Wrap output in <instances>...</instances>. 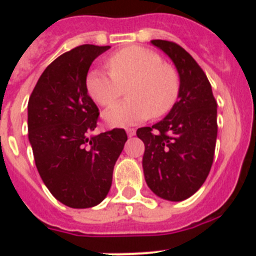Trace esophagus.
I'll return each instance as SVG.
<instances>
[{"instance_id":"esophagus-1","label":"esophagus","mask_w":256,"mask_h":256,"mask_svg":"<svg viewBox=\"0 0 256 256\" xmlns=\"http://www.w3.org/2000/svg\"><path fill=\"white\" fill-rule=\"evenodd\" d=\"M126 134H128V137H133V136L136 134L134 128H126Z\"/></svg>"}]
</instances>
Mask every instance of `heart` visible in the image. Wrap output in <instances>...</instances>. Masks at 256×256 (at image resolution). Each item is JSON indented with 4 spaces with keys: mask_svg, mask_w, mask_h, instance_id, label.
I'll return each mask as SVG.
<instances>
[{
    "mask_svg": "<svg viewBox=\"0 0 256 256\" xmlns=\"http://www.w3.org/2000/svg\"><path fill=\"white\" fill-rule=\"evenodd\" d=\"M110 73L91 70L86 78V87L92 100L108 106L126 88L128 100L105 110L104 120L108 126L124 128L141 123L152 115L164 116L176 105L180 96V80L177 70L162 60L155 51L141 46L119 50L108 58Z\"/></svg>",
    "mask_w": 256,
    "mask_h": 256,
    "instance_id": "1",
    "label": "heart"
}]
</instances>
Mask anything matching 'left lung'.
Listing matches in <instances>:
<instances>
[{
    "label": "left lung",
    "mask_w": 256,
    "mask_h": 256,
    "mask_svg": "<svg viewBox=\"0 0 256 256\" xmlns=\"http://www.w3.org/2000/svg\"><path fill=\"white\" fill-rule=\"evenodd\" d=\"M173 61L180 80V96L164 119L137 130L144 144V180L156 196L168 201L191 198L206 180L216 151V102L198 64L177 44L152 40Z\"/></svg>",
    "instance_id": "8db88e82"
}]
</instances>
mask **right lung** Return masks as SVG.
Listing matches in <instances>:
<instances>
[{
  "instance_id": "obj_1",
  "label": "right lung",
  "mask_w": 256,
  "mask_h": 256,
  "mask_svg": "<svg viewBox=\"0 0 256 256\" xmlns=\"http://www.w3.org/2000/svg\"><path fill=\"white\" fill-rule=\"evenodd\" d=\"M110 46L82 44L44 69L28 102V137L36 166L52 196L73 209L108 196L126 141L124 130L91 134L98 108L86 87L88 70Z\"/></svg>"
}]
</instances>
